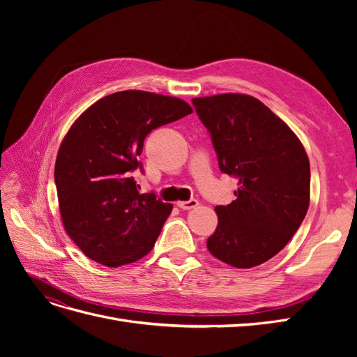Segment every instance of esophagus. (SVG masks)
<instances>
[{
	"instance_id": "obj_1",
	"label": "esophagus",
	"mask_w": 357,
	"mask_h": 357,
	"mask_svg": "<svg viewBox=\"0 0 357 357\" xmlns=\"http://www.w3.org/2000/svg\"><path fill=\"white\" fill-rule=\"evenodd\" d=\"M177 205L181 210H192V208H195L197 205H199V202L197 199H189V201H180V202H177Z\"/></svg>"
}]
</instances>
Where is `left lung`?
I'll return each instance as SVG.
<instances>
[{
    "instance_id": "8db88e82",
    "label": "left lung",
    "mask_w": 357,
    "mask_h": 357,
    "mask_svg": "<svg viewBox=\"0 0 357 357\" xmlns=\"http://www.w3.org/2000/svg\"><path fill=\"white\" fill-rule=\"evenodd\" d=\"M219 168L238 178L236 199L218 205L207 248L235 268L269 261L290 241L310 204V162L298 137L261 101L223 93L193 98Z\"/></svg>"
}]
</instances>
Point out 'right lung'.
<instances>
[{
    "label": "right lung",
    "instance_id": "1",
    "mask_svg": "<svg viewBox=\"0 0 357 357\" xmlns=\"http://www.w3.org/2000/svg\"><path fill=\"white\" fill-rule=\"evenodd\" d=\"M192 113L172 96L123 91L86 110L63 138L55 164L62 223L92 261L121 266L152 250L172 205L139 193L132 172L153 129Z\"/></svg>",
    "mask_w": 357,
    "mask_h": 357
}]
</instances>
